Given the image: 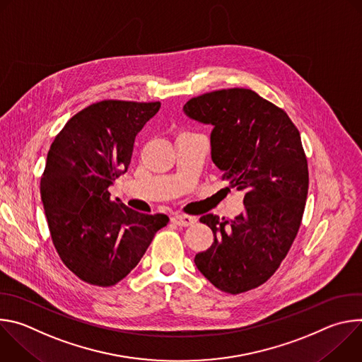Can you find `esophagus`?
<instances>
[{
  "label": "esophagus",
  "mask_w": 362,
  "mask_h": 362,
  "mask_svg": "<svg viewBox=\"0 0 362 362\" xmlns=\"http://www.w3.org/2000/svg\"><path fill=\"white\" fill-rule=\"evenodd\" d=\"M172 222L176 223L177 226L186 228V226H192L196 222V218L194 216H187V215H175L172 218Z\"/></svg>",
  "instance_id": "esophagus-1"
}]
</instances>
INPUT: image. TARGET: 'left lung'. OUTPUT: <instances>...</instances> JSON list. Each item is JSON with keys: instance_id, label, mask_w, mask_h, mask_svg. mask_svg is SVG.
<instances>
[{"instance_id": "1", "label": "left lung", "mask_w": 362, "mask_h": 362, "mask_svg": "<svg viewBox=\"0 0 362 362\" xmlns=\"http://www.w3.org/2000/svg\"><path fill=\"white\" fill-rule=\"evenodd\" d=\"M183 112L214 126L212 162L245 192V212L235 219L200 218L215 242L194 264L223 292L253 289L275 274L300 226L309 177L299 132L282 109L249 88L193 97Z\"/></svg>"}]
</instances>
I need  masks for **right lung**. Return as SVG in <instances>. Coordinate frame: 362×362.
Masks as SVG:
<instances>
[{"label": "right lung", "mask_w": 362, "mask_h": 362, "mask_svg": "<svg viewBox=\"0 0 362 362\" xmlns=\"http://www.w3.org/2000/svg\"><path fill=\"white\" fill-rule=\"evenodd\" d=\"M160 103L103 100L73 116L51 144L40 183L51 239L81 281L112 286L140 262L163 214L146 215L110 199L129 169L137 133Z\"/></svg>", "instance_id": "obj_1"}]
</instances>
